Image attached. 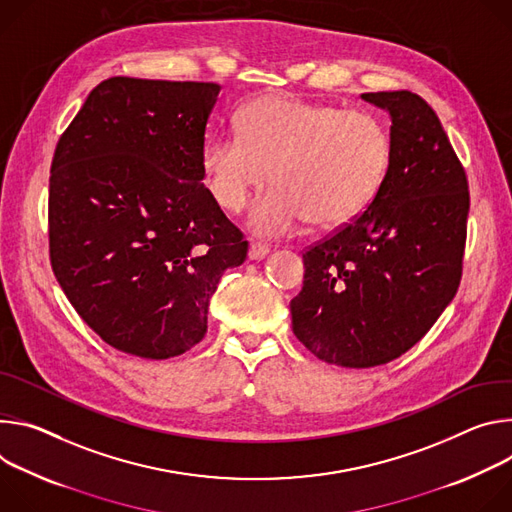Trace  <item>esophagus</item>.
I'll return each instance as SVG.
<instances>
[{
    "mask_svg": "<svg viewBox=\"0 0 512 512\" xmlns=\"http://www.w3.org/2000/svg\"><path fill=\"white\" fill-rule=\"evenodd\" d=\"M268 252H270V248H268L266 244L252 242V244H250V250H248V258H250V260H262Z\"/></svg>",
    "mask_w": 512,
    "mask_h": 512,
    "instance_id": "obj_1",
    "label": "esophagus"
}]
</instances>
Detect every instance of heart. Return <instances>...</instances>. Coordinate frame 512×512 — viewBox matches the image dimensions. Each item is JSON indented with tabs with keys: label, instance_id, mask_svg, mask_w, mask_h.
<instances>
[{
	"label": "heart",
	"instance_id": "1",
	"mask_svg": "<svg viewBox=\"0 0 512 512\" xmlns=\"http://www.w3.org/2000/svg\"><path fill=\"white\" fill-rule=\"evenodd\" d=\"M238 122L240 134H215L203 144V177L221 209L240 213L272 173L276 185L250 213L260 236H291L309 219L344 225L388 181L394 140L372 109L266 93L242 107Z\"/></svg>",
	"mask_w": 512,
	"mask_h": 512
}]
</instances>
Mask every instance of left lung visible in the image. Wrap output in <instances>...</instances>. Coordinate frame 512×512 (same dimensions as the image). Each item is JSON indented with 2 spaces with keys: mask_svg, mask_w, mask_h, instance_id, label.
<instances>
[{
  "mask_svg": "<svg viewBox=\"0 0 512 512\" xmlns=\"http://www.w3.org/2000/svg\"><path fill=\"white\" fill-rule=\"evenodd\" d=\"M390 113L394 162L374 203L303 252L293 331L319 360L372 368L411 350L458 293L470 191L431 105L364 93Z\"/></svg>",
  "mask_w": 512,
  "mask_h": 512,
  "instance_id": "obj_1",
  "label": "left lung"
}]
</instances>
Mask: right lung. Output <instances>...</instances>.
<instances>
[{"label":"right lung","instance_id":"obj_1","mask_svg":"<svg viewBox=\"0 0 512 512\" xmlns=\"http://www.w3.org/2000/svg\"><path fill=\"white\" fill-rule=\"evenodd\" d=\"M217 83L111 77L56 144L52 272L81 319L120 352L166 360L199 344L207 307L248 242L203 185Z\"/></svg>","mask_w":512,"mask_h":512}]
</instances>
